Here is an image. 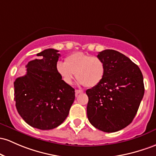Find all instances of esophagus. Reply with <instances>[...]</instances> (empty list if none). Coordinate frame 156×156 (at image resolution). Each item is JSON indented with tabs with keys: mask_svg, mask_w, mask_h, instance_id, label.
Segmentation results:
<instances>
[{
	"mask_svg": "<svg viewBox=\"0 0 156 156\" xmlns=\"http://www.w3.org/2000/svg\"><path fill=\"white\" fill-rule=\"evenodd\" d=\"M75 95H78V94H80V93H83V90H75Z\"/></svg>",
	"mask_w": 156,
	"mask_h": 156,
	"instance_id": "1",
	"label": "esophagus"
}]
</instances>
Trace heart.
<instances>
[{
    "label": "heart",
    "mask_w": 156,
    "mask_h": 156,
    "mask_svg": "<svg viewBox=\"0 0 156 156\" xmlns=\"http://www.w3.org/2000/svg\"><path fill=\"white\" fill-rule=\"evenodd\" d=\"M56 71L62 81L71 84L76 75L78 83L87 87H96L105 75V64L100 58L81 52H76L66 56L65 61H58Z\"/></svg>",
    "instance_id": "b5f03b06"
}]
</instances>
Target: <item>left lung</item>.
<instances>
[{"label":"left lung","instance_id":"left-lung-1","mask_svg":"<svg viewBox=\"0 0 156 156\" xmlns=\"http://www.w3.org/2000/svg\"><path fill=\"white\" fill-rule=\"evenodd\" d=\"M97 57L105 64L104 79L86 91L87 118L92 126L106 133L124 129L133 121L144 94L139 67L122 53L106 49Z\"/></svg>","mask_w":156,"mask_h":156}]
</instances>
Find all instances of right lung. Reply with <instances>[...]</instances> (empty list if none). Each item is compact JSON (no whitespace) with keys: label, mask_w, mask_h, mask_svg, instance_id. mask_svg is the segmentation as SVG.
I'll return each instance as SVG.
<instances>
[{"label":"right lung","mask_w":156,"mask_h":156,"mask_svg":"<svg viewBox=\"0 0 156 156\" xmlns=\"http://www.w3.org/2000/svg\"><path fill=\"white\" fill-rule=\"evenodd\" d=\"M54 49L37 53L27 64V74L14 82L16 109L29 125L47 130L61 125L75 100V90L56 71L61 55Z\"/></svg>","instance_id":"obj_1"}]
</instances>
